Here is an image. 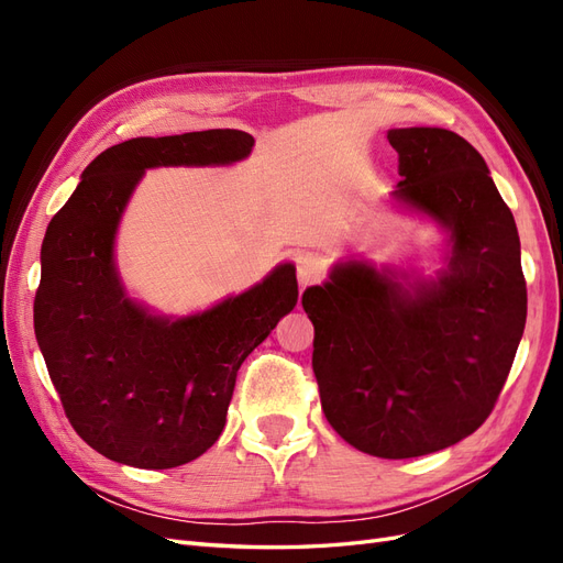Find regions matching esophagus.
<instances>
[{
	"label": "esophagus",
	"mask_w": 563,
	"mask_h": 563,
	"mask_svg": "<svg viewBox=\"0 0 563 563\" xmlns=\"http://www.w3.org/2000/svg\"><path fill=\"white\" fill-rule=\"evenodd\" d=\"M296 272H298V282L302 286H310V284H314L323 275V263L312 253L300 255L298 263H296Z\"/></svg>",
	"instance_id": "esophagus-1"
}]
</instances>
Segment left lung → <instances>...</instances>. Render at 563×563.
I'll list each match as a JSON object with an SVG mask.
<instances>
[{
	"mask_svg": "<svg viewBox=\"0 0 563 563\" xmlns=\"http://www.w3.org/2000/svg\"><path fill=\"white\" fill-rule=\"evenodd\" d=\"M395 197L451 230L449 269L408 291L345 263L302 294L314 323L312 368L323 416L347 444L401 460L457 444L484 424L526 323L515 216L484 157L446 129H391Z\"/></svg>",
	"mask_w": 563,
	"mask_h": 563,
	"instance_id": "1",
	"label": "left lung"
}]
</instances>
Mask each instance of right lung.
I'll return each instance as SVG.
<instances>
[{
    "label": "right lung",
    "instance_id": "1",
    "mask_svg": "<svg viewBox=\"0 0 563 563\" xmlns=\"http://www.w3.org/2000/svg\"><path fill=\"white\" fill-rule=\"evenodd\" d=\"M253 135L209 129L131 139L84 168L42 244L35 333L63 411L114 463L168 470L207 453L225 428L246 356L298 302L294 265L251 291L166 321L131 302L112 265L114 230L150 166L244 159Z\"/></svg>",
    "mask_w": 563,
    "mask_h": 563
}]
</instances>
